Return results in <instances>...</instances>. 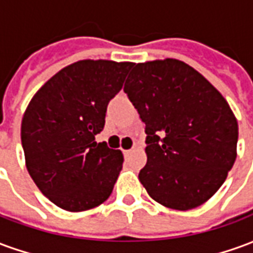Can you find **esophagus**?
I'll return each mask as SVG.
<instances>
[{
    "label": "esophagus",
    "instance_id": "esophagus-1",
    "mask_svg": "<svg viewBox=\"0 0 253 253\" xmlns=\"http://www.w3.org/2000/svg\"><path fill=\"white\" fill-rule=\"evenodd\" d=\"M131 152H132L131 149H128V150H123V156H125V157L127 159V157H128V156L131 154Z\"/></svg>",
    "mask_w": 253,
    "mask_h": 253
}]
</instances>
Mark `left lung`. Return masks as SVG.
<instances>
[{"instance_id": "left-lung-1", "label": "left lung", "mask_w": 253, "mask_h": 253, "mask_svg": "<svg viewBox=\"0 0 253 253\" xmlns=\"http://www.w3.org/2000/svg\"><path fill=\"white\" fill-rule=\"evenodd\" d=\"M125 92L145 123L148 163L139 181L163 206L210 199L236 161L239 126L228 101L177 59L132 63Z\"/></svg>"}]
</instances>
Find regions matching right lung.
Returning a JSON list of instances; mask_svg holds the SVG:
<instances>
[{"instance_id":"add662e5","label":"right lung","mask_w":253,"mask_h":253,"mask_svg":"<svg viewBox=\"0 0 253 253\" xmlns=\"http://www.w3.org/2000/svg\"><path fill=\"white\" fill-rule=\"evenodd\" d=\"M131 62L80 61L63 67L32 97L21 122L25 164L42 194L67 211L108 199L123 154L97 143L107 107Z\"/></svg>"}]
</instances>
